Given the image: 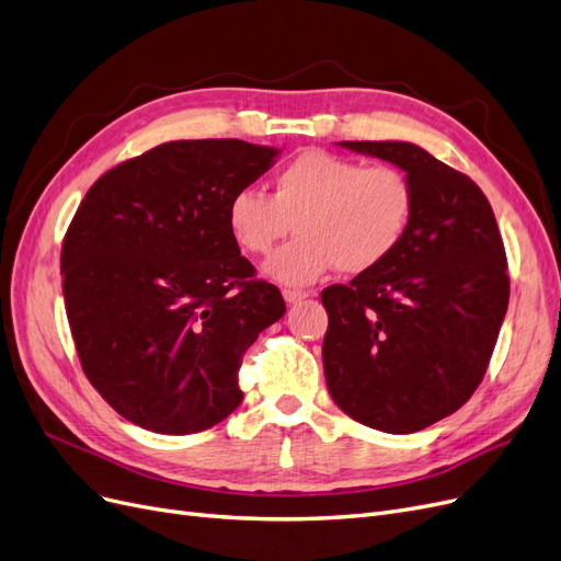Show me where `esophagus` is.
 <instances>
[{
  "mask_svg": "<svg viewBox=\"0 0 561 561\" xmlns=\"http://www.w3.org/2000/svg\"><path fill=\"white\" fill-rule=\"evenodd\" d=\"M282 296H284V300H286L288 305H296V302H300V300H305V298H310V294L300 291V288H284Z\"/></svg>",
  "mask_w": 561,
  "mask_h": 561,
  "instance_id": "obj_1",
  "label": "esophagus"
}]
</instances>
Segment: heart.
<instances>
[{
  "instance_id": "1",
  "label": "heart",
  "mask_w": 561,
  "mask_h": 561,
  "mask_svg": "<svg viewBox=\"0 0 561 561\" xmlns=\"http://www.w3.org/2000/svg\"><path fill=\"white\" fill-rule=\"evenodd\" d=\"M414 188L405 172L312 149L277 172L273 195L242 188L228 201L232 240L247 254H267L284 234L296 238L270 256L263 275L305 286L331 270L358 275L387 261L405 238Z\"/></svg>"
}]
</instances>
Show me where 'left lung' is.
Segmentation results:
<instances>
[{
    "label": "left lung",
    "instance_id": "8db88e82",
    "mask_svg": "<svg viewBox=\"0 0 561 561\" xmlns=\"http://www.w3.org/2000/svg\"><path fill=\"white\" fill-rule=\"evenodd\" d=\"M401 168L414 214L393 254L347 286L323 288V373L352 420L422 431L482 382L508 310L501 232L484 193L410 141H340Z\"/></svg>",
    "mask_w": 561,
    "mask_h": 561
}]
</instances>
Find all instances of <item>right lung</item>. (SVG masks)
I'll list each match as a JSON object with an SVG mask.
<instances>
[{
    "instance_id": "obj_1",
    "label": "right lung",
    "mask_w": 561,
    "mask_h": 561,
    "mask_svg": "<svg viewBox=\"0 0 561 561\" xmlns=\"http://www.w3.org/2000/svg\"><path fill=\"white\" fill-rule=\"evenodd\" d=\"M277 156L242 139H179L85 193L62 242V294L83 373L121 417L188 436L242 403V354L286 305L254 279L226 209Z\"/></svg>"
}]
</instances>
